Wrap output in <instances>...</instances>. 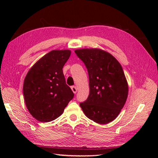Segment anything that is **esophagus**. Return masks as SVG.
Wrapping results in <instances>:
<instances>
[{
	"instance_id": "obj_1",
	"label": "esophagus",
	"mask_w": 158,
	"mask_h": 158,
	"mask_svg": "<svg viewBox=\"0 0 158 158\" xmlns=\"http://www.w3.org/2000/svg\"><path fill=\"white\" fill-rule=\"evenodd\" d=\"M71 89L72 91L73 92L74 94H76L77 92V89L75 86H71Z\"/></svg>"
}]
</instances>
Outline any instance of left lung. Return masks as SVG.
Here are the masks:
<instances>
[{"mask_svg": "<svg viewBox=\"0 0 158 158\" xmlns=\"http://www.w3.org/2000/svg\"><path fill=\"white\" fill-rule=\"evenodd\" d=\"M75 52L85 64L89 75V96L80 106L94 122L100 124L112 122L125 105L128 94L122 66L102 49H81Z\"/></svg>", "mask_w": 158, "mask_h": 158, "instance_id": "8db88e82", "label": "left lung"}]
</instances>
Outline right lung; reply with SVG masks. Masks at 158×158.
<instances>
[{
    "instance_id": "add662e5",
    "label": "right lung",
    "mask_w": 158,
    "mask_h": 158,
    "mask_svg": "<svg viewBox=\"0 0 158 158\" xmlns=\"http://www.w3.org/2000/svg\"><path fill=\"white\" fill-rule=\"evenodd\" d=\"M71 52L52 50L38 60L26 75L23 93L26 107L39 122L58 118L74 97L62 69Z\"/></svg>"
}]
</instances>
